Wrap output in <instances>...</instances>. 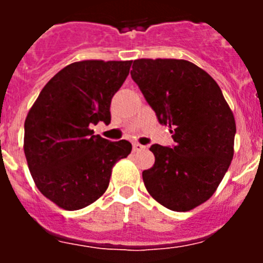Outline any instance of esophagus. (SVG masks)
Segmentation results:
<instances>
[{
    "mask_svg": "<svg viewBox=\"0 0 263 263\" xmlns=\"http://www.w3.org/2000/svg\"><path fill=\"white\" fill-rule=\"evenodd\" d=\"M142 148H145V146L141 145V143L138 142L133 143V152H139V150H142Z\"/></svg>",
    "mask_w": 263,
    "mask_h": 263,
    "instance_id": "34e87169",
    "label": "esophagus"
}]
</instances>
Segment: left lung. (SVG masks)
<instances>
[{"label":"left lung","mask_w":263,"mask_h":263,"mask_svg":"<svg viewBox=\"0 0 263 263\" xmlns=\"http://www.w3.org/2000/svg\"><path fill=\"white\" fill-rule=\"evenodd\" d=\"M174 146L153 145L152 168L142 173L148 194L185 212L215 194L233 158L236 122L215 80L194 63L137 59L130 72Z\"/></svg>","instance_id":"obj_1"}]
</instances>
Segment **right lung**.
Segmentation results:
<instances>
[{
  "instance_id": "obj_1",
  "label": "right lung",
  "mask_w": 263,
  "mask_h": 263,
  "mask_svg": "<svg viewBox=\"0 0 263 263\" xmlns=\"http://www.w3.org/2000/svg\"><path fill=\"white\" fill-rule=\"evenodd\" d=\"M126 62L83 60L64 67L39 93L25 121V155L39 191L67 211L96 201L111 168L132 143L111 142L90 127L110 122L111 97L124 84Z\"/></svg>"
}]
</instances>
